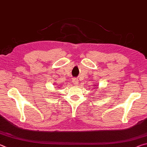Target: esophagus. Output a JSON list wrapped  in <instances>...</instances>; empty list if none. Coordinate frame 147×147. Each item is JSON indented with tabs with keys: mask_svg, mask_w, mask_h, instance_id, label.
<instances>
[{
	"mask_svg": "<svg viewBox=\"0 0 147 147\" xmlns=\"http://www.w3.org/2000/svg\"><path fill=\"white\" fill-rule=\"evenodd\" d=\"M73 83L74 84V85H77L78 84V80L77 78H73Z\"/></svg>",
	"mask_w": 147,
	"mask_h": 147,
	"instance_id": "esophagus-1",
	"label": "esophagus"
}]
</instances>
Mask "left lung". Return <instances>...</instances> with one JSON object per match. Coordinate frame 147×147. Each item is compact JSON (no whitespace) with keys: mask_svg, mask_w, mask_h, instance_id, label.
I'll list each match as a JSON object with an SVG mask.
<instances>
[{"mask_svg":"<svg viewBox=\"0 0 147 147\" xmlns=\"http://www.w3.org/2000/svg\"><path fill=\"white\" fill-rule=\"evenodd\" d=\"M95 86H96V85H95V86H95ZM95 88H96V87H95Z\"/></svg>","mask_w":147,"mask_h":147,"instance_id":"8db88e82","label":"left lung"}]
</instances>
